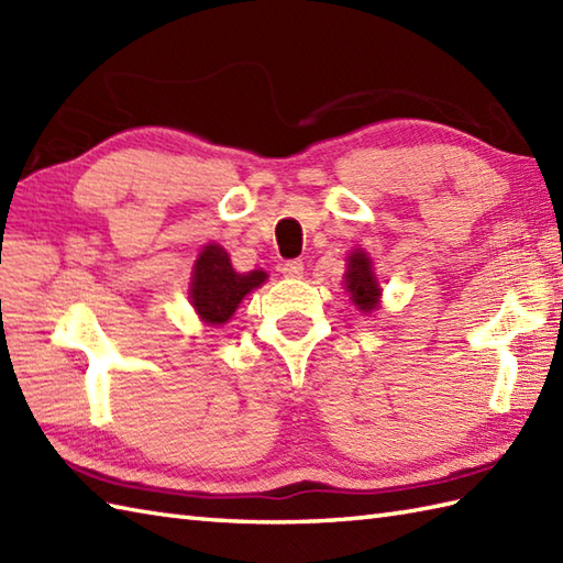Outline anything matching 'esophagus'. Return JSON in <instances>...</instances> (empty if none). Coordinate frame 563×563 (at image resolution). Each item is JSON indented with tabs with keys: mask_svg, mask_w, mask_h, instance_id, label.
Segmentation results:
<instances>
[{
	"mask_svg": "<svg viewBox=\"0 0 563 563\" xmlns=\"http://www.w3.org/2000/svg\"><path fill=\"white\" fill-rule=\"evenodd\" d=\"M280 271H283V275H288V278H300V275L305 273V263L300 258L285 261Z\"/></svg>",
	"mask_w": 563,
	"mask_h": 563,
	"instance_id": "obj_1",
	"label": "esophagus"
}]
</instances>
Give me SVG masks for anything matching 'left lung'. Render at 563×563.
Instances as JSON below:
<instances>
[{
  "label": "left lung",
  "mask_w": 563,
  "mask_h": 563,
  "mask_svg": "<svg viewBox=\"0 0 563 563\" xmlns=\"http://www.w3.org/2000/svg\"><path fill=\"white\" fill-rule=\"evenodd\" d=\"M345 290L351 292V300L369 312L377 307L379 285L373 273V261H369L363 251H353L349 256V273H345Z\"/></svg>",
  "instance_id": "1"
}]
</instances>
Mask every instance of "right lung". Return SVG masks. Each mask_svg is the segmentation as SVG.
<instances>
[{
    "label": "right lung",
    "mask_w": 563,
    "mask_h": 563,
    "mask_svg": "<svg viewBox=\"0 0 563 563\" xmlns=\"http://www.w3.org/2000/svg\"><path fill=\"white\" fill-rule=\"evenodd\" d=\"M266 280L263 271L236 273L230 263L227 251L218 244H208L200 251L194 268V280H190V300H194L196 312L208 324H224L234 314L239 302L244 300L254 288Z\"/></svg>",
    "instance_id": "add662e5"
}]
</instances>
